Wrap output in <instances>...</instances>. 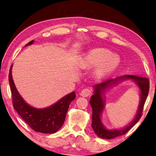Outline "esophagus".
Segmentation results:
<instances>
[{
	"label": "esophagus",
	"instance_id": "obj_1",
	"mask_svg": "<svg viewBox=\"0 0 156 156\" xmlns=\"http://www.w3.org/2000/svg\"><path fill=\"white\" fill-rule=\"evenodd\" d=\"M92 93V90L90 89V88H83V89L81 90V95L83 97H88Z\"/></svg>",
	"mask_w": 156,
	"mask_h": 156
}]
</instances>
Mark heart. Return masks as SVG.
I'll return each instance as SVG.
<instances>
[{
    "instance_id": "1",
    "label": "heart",
    "mask_w": 156,
    "mask_h": 156,
    "mask_svg": "<svg viewBox=\"0 0 156 156\" xmlns=\"http://www.w3.org/2000/svg\"><path fill=\"white\" fill-rule=\"evenodd\" d=\"M83 63L87 67L98 66L95 73L99 77H103L116 70L120 63V58L109 50L100 48L86 54Z\"/></svg>"
}]
</instances>
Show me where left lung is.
Returning <instances> with one entry per match:
<instances>
[{"mask_svg":"<svg viewBox=\"0 0 156 156\" xmlns=\"http://www.w3.org/2000/svg\"><path fill=\"white\" fill-rule=\"evenodd\" d=\"M122 78H130L133 79L138 84L141 90V100L139 106L138 113L134 119L133 122L130 124L126 128H124L121 130H114L109 131L103 126L101 120H100V115L101 112L104 108V102L101 95V93L108 87L112 84H114L118 82ZM95 93L90 97V105L92 107L93 114H92V128L94 130L95 133L100 138L102 139H113L116 136L125 135L128 132L135 124L139 121L141 116L142 115V112L144 109V105L145 104L146 100H147L148 90H149V80L148 78L142 77V76H138L135 75H125L120 76L116 79H110L103 82L98 83L94 86Z\"/></svg>","mask_w":156,"mask_h":156,"instance_id":"left-lung-1","label":"left lung"}]
</instances>
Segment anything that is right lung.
Returning a JSON list of instances; mask_svg holds the SVG:
<instances>
[{
	"instance_id": "right-lung-1",
	"label": "right lung",
	"mask_w": 156,
	"mask_h": 156,
	"mask_svg": "<svg viewBox=\"0 0 156 156\" xmlns=\"http://www.w3.org/2000/svg\"><path fill=\"white\" fill-rule=\"evenodd\" d=\"M33 43V40L26 46ZM12 68L9 73V83L10 86L13 107L19 115L33 130L42 133H55L65 121L70 102L75 100V93L73 92L62 98L58 102L44 109H35L26 103L15 87L12 76Z\"/></svg>"
}]
</instances>
